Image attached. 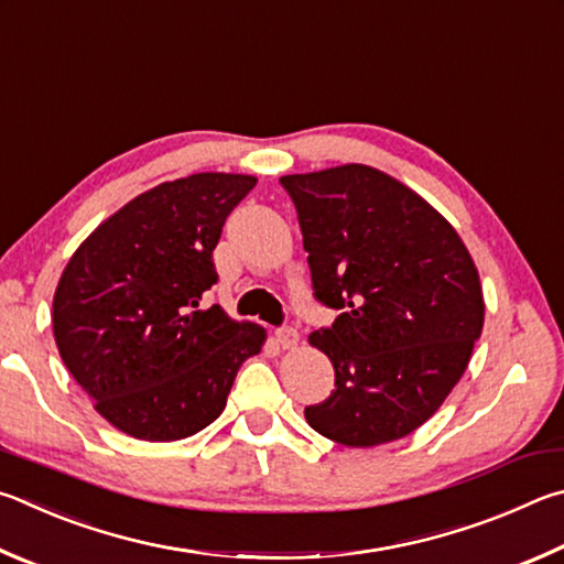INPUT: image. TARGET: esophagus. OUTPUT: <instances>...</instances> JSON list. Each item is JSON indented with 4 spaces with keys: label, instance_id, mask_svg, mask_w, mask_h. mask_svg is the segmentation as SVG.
Masks as SVG:
<instances>
[{
    "label": "esophagus",
    "instance_id": "34e87169",
    "mask_svg": "<svg viewBox=\"0 0 564 564\" xmlns=\"http://www.w3.org/2000/svg\"><path fill=\"white\" fill-rule=\"evenodd\" d=\"M274 337H276V344H280L282 349H297V344H300V332L292 329V327L276 329Z\"/></svg>",
    "mask_w": 564,
    "mask_h": 564
}]
</instances>
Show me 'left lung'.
<instances>
[{
	"instance_id": "8db88e82",
	"label": "left lung",
	"mask_w": 564,
	"mask_h": 564,
	"mask_svg": "<svg viewBox=\"0 0 564 564\" xmlns=\"http://www.w3.org/2000/svg\"><path fill=\"white\" fill-rule=\"evenodd\" d=\"M297 207L314 297L339 310L310 334L334 367L310 426L349 448L399 441L441 409L486 319L476 262L419 193L371 165L280 177Z\"/></svg>"
}]
</instances>
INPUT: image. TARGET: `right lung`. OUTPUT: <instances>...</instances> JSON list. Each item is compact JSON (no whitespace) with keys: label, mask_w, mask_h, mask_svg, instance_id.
Wrapping results in <instances>:
<instances>
[{"label":"right lung","mask_w":564,"mask_h":564,"mask_svg":"<svg viewBox=\"0 0 564 564\" xmlns=\"http://www.w3.org/2000/svg\"><path fill=\"white\" fill-rule=\"evenodd\" d=\"M254 175L195 173L133 197L78 245L54 292V339L118 431L181 441L220 416L267 332L200 307L213 250Z\"/></svg>","instance_id":"1"}]
</instances>
